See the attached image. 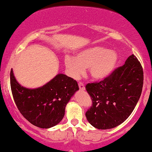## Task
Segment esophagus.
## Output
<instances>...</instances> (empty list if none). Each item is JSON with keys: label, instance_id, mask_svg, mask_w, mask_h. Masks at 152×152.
<instances>
[{"label": "esophagus", "instance_id": "34e87169", "mask_svg": "<svg viewBox=\"0 0 152 152\" xmlns=\"http://www.w3.org/2000/svg\"><path fill=\"white\" fill-rule=\"evenodd\" d=\"M78 86H79V88L80 91H85V89H86V88H85V86L84 84H83V83L80 82L78 83Z\"/></svg>", "mask_w": 152, "mask_h": 152}]
</instances>
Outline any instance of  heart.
<instances>
[{"label":"heart","mask_w":152,"mask_h":152,"mask_svg":"<svg viewBox=\"0 0 152 152\" xmlns=\"http://www.w3.org/2000/svg\"><path fill=\"white\" fill-rule=\"evenodd\" d=\"M117 60L118 56L115 50L95 46L81 50L75 57L66 56L64 63L70 75L75 79L82 75L85 69L88 68L91 78L102 80L113 72Z\"/></svg>","instance_id":"heart-1"}]
</instances>
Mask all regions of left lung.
Masks as SVG:
<instances>
[{"instance_id":"obj_1","label":"left lung","mask_w":152,"mask_h":152,"mask_svg":"<svg viewBox=\"0 0 152 152\" xmlns=\"http://www.w3.org/2000/svg\"><path fill=\"white\" fill-rule=\"evenodd\" d=\"M143 84V68L136 56L132 54L104 80L86 85L93 103L86 113L88 121L101 130L118 126L133 112Z\"/></svg>"}]
</instances>
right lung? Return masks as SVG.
Segmentation results:
<instances>
[{"instance_id":"add662e5","label":"right lung","mask_w":152,"mask_h":152,"mask_svg":"<svg viewBox=\"0 0 152 152\" xmlns=\"http://www.w3.org/2000/svg\"><path fill=\"white\" fill-rule=\"evenodd\" d=\"M11 88L18 109L26 120L40 128H50L59 123L65 113V107L71 97L79 90L77 83L64 74L37 88L21 86L10 73Z\"/></svg>"}]
</instances>
